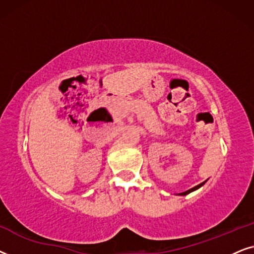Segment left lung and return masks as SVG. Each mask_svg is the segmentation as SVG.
Instances as JSON below:
<instances>
[{"mask_svg": "<svg viewBox=\"0 0 254 254\" xmlns=\"http://www.w3.org/2000/svg\"><path fill=\"white\" fill-rule=\"evenodd\" d=\"M205 184V181L204 182H202V184H200V185H197V186H195V187H192L191 189H189V190H187V191H184V192H180V194L179 195H187V194H189V192H191V191H194V190H196V189H198L201 187V186H203Z\"/></svg>", "mask_w": 254, "mask_h": 254, "instance_id": "obj_1", "label": "left lung"}]
</instances>
